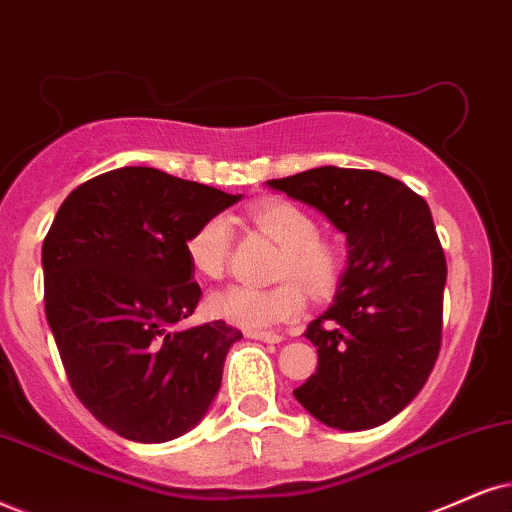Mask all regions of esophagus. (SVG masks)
Instances as JSON below:
<instances>
[{
  "label": "esophagus",
  "mask_w": 512,
  "mask_h": 512,
  "mask_svg": "<svg viewBox=\"0 0 512 512\" xmlns=\"http://www.w3.org/2000/svg\"><path fill=\"white\" fill-rule=\"evenodd\" d=\"M246 337L249 339H258V342H266V344H280L282 337L275 332H261V330H249L246 332Z\"/></svg>",
  "instance_id": "34e87169"
}]
</instances>
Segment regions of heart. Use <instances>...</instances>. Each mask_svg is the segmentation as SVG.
Segmentation results:
<instances>
[{
	"label": "heart",
	"mask_w": 512,
	"mask_h": 512,
	"mask_svg": "<svg viewBox=\"0 0 512 512\" xmlns=\"http://www.w3.org/2000/svg\"><path fill=\"white\" fill-rule=\"evenodd\" d=\"M251 220L263 235L282 246L275 277L285 280L270 289L232 285L213 294L208 311L225 323L244 330L289 323L306 308L305 285L311 294H325L337 285L344 258L337 246L318 237L313 216L292 201H266L251 211ZM232 244V223L227 216L204 220L187 239V258L194 273L206 280H218L225 273ZM299 279L302 284L295 282Z\"/></svg>",
	"instance_id": "b5f03b06"
}]
</instances>
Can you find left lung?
I'll return each mask as SVG.
<instances>
[{"instance_id": "1", "label": "left lung", "mask_w": 512, "mask_h": 512, "mask_svg": "<svg viewBox=\"0 0 512 512\" xmlns=\"http://www.w3.org/2000/svg\"><path fill=\"white\" fill-rule=\"evenodd\" d=\"M266 185L323 213L349 249L334 301L306 330L318 368L296 401L334 430L384 425L439 356L446 258L430 206L377 170L323 166Z\"/></svg>"}]
</instances>
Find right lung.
<instances>
[{
    "mask_svg": "<svg viewBox=\"0 0 512 512\" xmlns=\"http://www.w3.org/2000/svg\"><path fill=\"white\" fill-rule=\"evenodd\" d=\"M239 199L125 166L73 189L44 237V313L68 382L125 439H178L216 399L242 332L223 320L178 327L201 299L185 246Z\"/></svg>",
    "mask_w": 512,
    "mask_h": 512,
    "instance_id": "obj_1",
    "label": "right lung"
}]
</instances>
